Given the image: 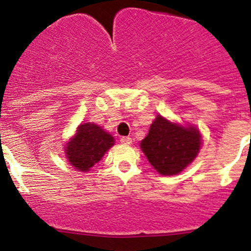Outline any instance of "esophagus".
<instances>
[{
  "instance_id": "esophagus-1",
  "label": "esophagus",
  "mask_w": 251,
  "mask_h": 251,
  "mask_svg": "<svg viewBox=\"0 0 251 251\" xmlns=\"http://www.w3.org/2000/svg\"><path fill=\"white\" fill-rule=\"evenodd\" d=\"M121 144L124 145H131L132 144V140H131V137H121Z\"/></svg>"
}]
</instances>
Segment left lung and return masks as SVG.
I'll use <instances>...</instances> for the list:
<instances>
[{"label":"left lung","mask_w":251,"mask_h":251,"mask_svg":"<svg viewBox=\"0 0 251 251\" xmlns=\"http://www.w3.org/2000/svg\"><path fill=\"white\" fill-rule=\"evenodd\" d=\"M202 135L193 125L172 123L157 115L140 144L152 167L162 176H175L191 165L200 153Z\"/></svg>","instance_id":"obj_1"}]
</instances>
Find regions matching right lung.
<instances>
[{"instance_id":"obj_1","label":"right lung","mask_w":251,"mask_h":251,"mask_svg":"<svg viewBox=\"0 0 251 251\" xmlns=\"http://www.w3.org/2000/svg\"><path fill=\"white\" fill-rule=\"evenodd\" d=\"M115 139L94 123H84L76 127L64 147L68 162L80 172H88L114 146Z\"/></svg>"}]
</instances>
